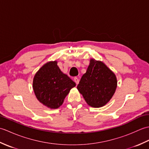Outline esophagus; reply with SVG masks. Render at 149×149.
<instances>
[{"label": "esophagus", "instance_id": "obj_1", "mask_svg": "<svg viewBox=\"0 0 149 149\" xmlns=\"http://www.w3.org/2000/svg\"><path fill=\"white\" fill-rule=\"evenodd\" d=\"M74 81H75V83H76L77 84H78L79 82V79H78L77 77H75L74 79Z\"/></svg>", "mask_w": 149, "mask_h": 149}]
</instances>
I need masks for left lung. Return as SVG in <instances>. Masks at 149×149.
I'll list each match as a JSON object with an SVG mask.
<instances>
[{
  "label": "left lung",
  "instance_id": "left-lung-1",
  "mask_svg": "<svg viewBox=\"0 0 149 149\" xmlns=\"http://www.w3.org/2000/svg\"><path fill=\"white\" fill-rule=\"evenodd\" d=\"M116 87L117 79L114 72L102 61L91 59L77 88L88 105L100 107L109 102Z\"/></svg>",
  "mask_w": 149,
  "mask_h": 149
}]
</instances>
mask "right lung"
<instances>
[{
    "mask_svg": "<svg viewBox=\"0 0 149 149\" xmlns=\"http://www.w3.org/2000/svg\"><path fill=\"white\" fill-rule=\"evenodd\" d=\"M75 85L67 75L61 72L57 61L44 64L36 73L33 81L36 99L50 109H57L61 106Z\"/></svg>",
    "mask_w": 149,
    "mask_h": 149,
    "instance_id": "add662e5",
    "label": "right lung"
}]
</instances>
